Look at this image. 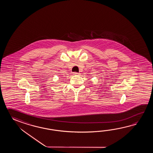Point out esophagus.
<instances>
[{
  "label": "esophagus",
  "mask_w": 153,
  "mask_h": 153,
  "mask_svg": "<svg viewBox=\"0 0 153 153\" xmlns=\"http://www.w3.org/2000/svg\"><path fill=\"white\" fill-rule=\"evenodd\" d=\"M73 74H74V75H80V73H73Z\"/></svg>",
  "instance_id": "esophagus-1"
}]
</instances>
